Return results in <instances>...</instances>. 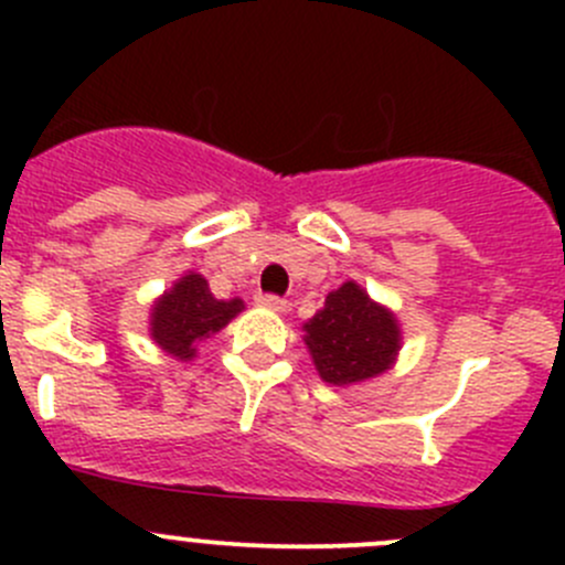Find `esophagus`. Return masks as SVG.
Returning a JSON list of instances; mask_svg holds the SVG:
<instances>
[{
	"label": "esophagus",
	"instance_id": "34e87169",
	"mask_svg": "<svg viewBox=\"0 0 565 565\" xmlns=\"http://www.w3.org/2000/svg\"><path fill=\"white\" fill-rule=\"evenodd\" d=\"M256 303L265 306V309H270V311H287V300L278 298V295L259 292V295H256Z\"/></svg>",
	"mask_w": 565,
	"mask_h": 565
}]
</instances>
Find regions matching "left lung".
I'll return each instance as SVG.
<instances>
[{
  "label": "left lung",
  "mask_w": 565,
  "mask_h": 565,
  "mask_svg": "<svg viewBox=\"0 0 565 565\" xmlns=\"http://www.w3.org/2000/svg\"><path fill=\"white\" fill-rule=\"evenodd\" d=\"M303 341L324 383L355 385L388 372L402 347V330L393 311L347 281L303 324Z\"/></svg>",
  "instance_id": "1"
}]
</instances>
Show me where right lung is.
<instances>
[{
  "mask_svg": "<svg viewBox=\"0 0 565 565\" xmlns=\"http://www.w3.org/2000/svg\"><path fill=\"white\" fill-rule=\"evenodd\" d=\"M246 309L241 298L215 300L199 273H185L169 292L152 306L150 335L163 352L177 361H191L196 347Z\"/></svg>",
  "mask_w": 565,
  "mask_h": 565,
  "instance_id": "obj_1",
  "label": "right lung"
}]
</instances>
